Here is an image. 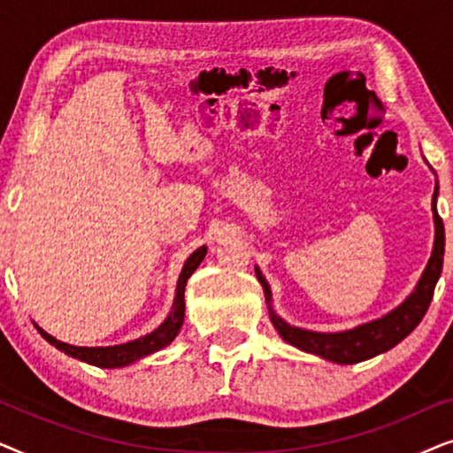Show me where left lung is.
Here are the masks:
<instances>
[{
    "label": "left lung",
    "instance_id": "obj_1",
    "mask_svg": "<svg viewBox=\"0 0 453 453\" xmlns=\"http://www.w3.org/2000/svg\"><path fill=\"white\" fill-rule=\"evenodd\" d=\"M433 219H435V243H433V253L429 264L420 276L417 288L412 290L411 296L389 311L380 319L369 321V324H361L352 330L346 332H311L303 330V327H295L278 318L272 309V290L262 276L259 268H256V276L259 284L264 287L265 301H268L270 309V319L278 334L284 338V342L296 346V349L311 352L326 361L338 363V365H355L367 358H373L381 352L394 349L395 344L402 342L414 327L420 324V319L425 318L426 309L431 305L433 293H435V284L441 276L443 268V250H445V231H443V220L437 214V189L433 194Z\"/></svg>",
    "mask_w": 453,
    "mask_h": 453
}]
</instances>
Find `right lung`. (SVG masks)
<instances>
[{
  "instance_id": "1",
  "label": "right lung",
  "mask_w": 453,
  "mask_h": 453,
  "mask_svg": "<svg viewBox=\"0 0 453 453\" xmlns=\"http://www.w3.org/2000/svg\"><path fill=\"white\" fill-rule=\"evenodd\" d=\"M203 256H206V247H200V250H196L188 257V262H185L183 270H181V276H179L175 303H173L169 318H166L163 324L157 327V330L146 334V336L132 340V342H126V344L96 346V349H88V346H72V344L61 342V340L53 338L51 334L41 330L39 326H36V330H39L41 336L45 338L49 344H53L58 350L65 352V355H70L73 358H78V361L95 365V367L115 369V367H126V365H132L142 357L152 355V352L165 349L166 344H171L173 340H175L179 330H181L183 318H185V284H188L189 276L194 274L197 265L202 264Z\"/></svg>"
}]
</instances>
